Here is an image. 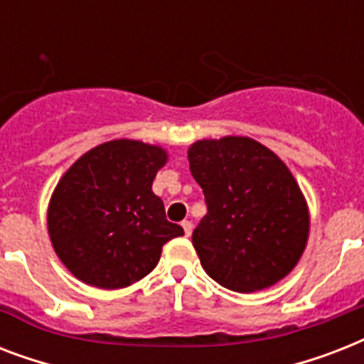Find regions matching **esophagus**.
Returning a JSON list of instances; mask_svg holds the SVG:
<instances>
[{"instance_id":"esophagus-1","label":"esophagus","mask_w":364,"mask_h":364,"mask_svg":"<svg viewBox=\"0 0 364 364\" xmlns=\"http://www.w3.org/2000/svg\"><path fill=\"white\" fill-rule=\"evenodd\" d=\"M181 227H183V232H185V236H191V234H193V223L191 221H183L181 223Z\"/></svg>"}]
</instances>
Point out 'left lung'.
Returning a JSON list of instances; mask_svg holds the SVG:
<instances>
[{
  "mask_svg": "<svg viewBox=\"0 0 364 364\" xmlns=\"http://www.w3.org/2000/svg\"><path fill=\"white\" fill-rule=\"evenodd\" d=\"M187 156L208 204L193 232L205 274L236 293L282 282L310 236L308 202L287 164L245 136L198 139Z\"/></svg>",
  "mask_w": 364,
  "mask_h": 364,
  "instance_id": "left-lung-1",
  "label": "left lung"
}]
</instances>
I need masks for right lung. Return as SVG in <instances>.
Masks as SVG:
<instances>
[{"label":"right lung","instance_id":"obj_1","mask_svg":"<svg viewBox=\"0 0 364 364\" xmlns=\"http://www.w3.org/2000/svg\"><path fill=\"white\" fill-rule=\"evenodd\" d=\"M168 151L113 139L81 154L60 177L47 210L48 238L79 282L122 289L153 272L162 245L183 236L153 193Z\"/></svg>","mask_w":364,"mask_h":364}]
</instances>
